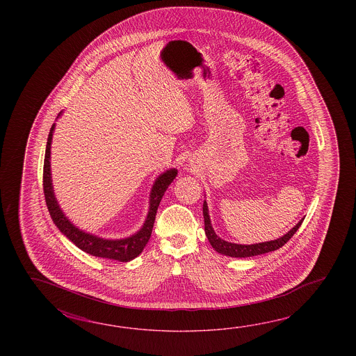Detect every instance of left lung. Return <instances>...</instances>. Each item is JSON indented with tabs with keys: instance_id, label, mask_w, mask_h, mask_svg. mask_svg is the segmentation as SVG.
Listing matches in <instances>:
<instances>
[{
	"instance_id": "1",
	"label": "left lung",
	"mask_w": 356,
	"mask_h": 356,
	"mask_svg": "<svg viewBox=\"0 0 356 356\" xmlns=\"http://www.w3.org/2000/svg\"><path fill=\"white\" fill-rule=\"evenodd\" d=\"M204 233L209 239V242L212 245V248L216 250L218 253L225 254L229 257L245 258L253 257L258 254L268 253L273 250H279L285 243H288L289 239L296 234V230L302 225V220H300L296 227L290 229L288 233L282 235L281 238H277L275 241H268V242L256 243V244H236V243H230L221 239L219 235L215 233L212 227L210 213H209V206L206 200L204 201Z\"/></svg>"
}]
</instances>
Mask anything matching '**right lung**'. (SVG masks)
<instances>
[{"label": "right lung", "instance_id": "1", "mask_svg": "<svg viewBox=\"0 0 356 356\" xmlns=\"http://www.w3.org/2000/svg\"><path fill=\"white\" fill-rule=\"evenodd\" d=\"M60 114L62 112L58 113L57 118H60ZM54 127H56V123L52 124L48 135L44 167H43L44 197H46L48 211L54 220V225L58 227L60 233L74 243L77 248L89 253L91 256L115 259L120 262L132 261L144 250L145 245L149 242L160 201L164 196L169 184L175 181V177L178 175V170L175 168L168 169L164 173L158 175V178L154 181L150 191V197H149L147 216L145 219L144 225L137 233L122 239H106L98 235L91 234L88 232H83L80 227H76L74 222H71V220L68 219L65 212L62 211L58 201L54 196L52 175H51V145H52Z\"/></svg>", "mask_w": 356, "mask_h": 356}]
</instances>
